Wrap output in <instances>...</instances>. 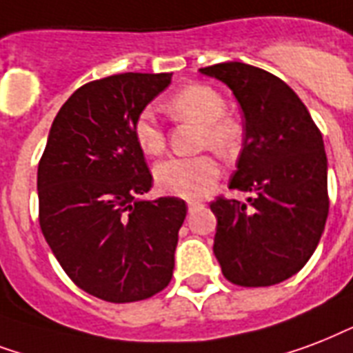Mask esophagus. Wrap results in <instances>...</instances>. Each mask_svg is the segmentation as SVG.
<instances>
[{"mask_svg": "<svg viewBox=\"0 0 353 353\" xmlns=\"http://www.w3.org/2000/svg\"><path fill=\"white\" fill-rule=\"evenodd\" d=\"M201 206H202L201 202H195V201L188 202V208H190V212H195V210H199Z\"/></svg>", "mask_w": 353, "mask_h": 353, "instance_id": "34e87169", "label": "esophagus"}]
</instances>
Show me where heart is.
Returning a JSON list of instances; mask_svg holds the SVG:
<instances>
[{
    "instance_id": "1",
    "label": "heart",
    "mask_w": 353,
    "mask_h": 353,
    "mask_svg": "<svg viewBox=\"0 0 353 353\" xmlns=\"http://www.w3.org/2000/svg\"><path fill=\"white\" fill-rule=\"evenodd\" d=\"M174 119H190L201 125L199 147H210L223 157L237 151L241 132L226 114L225 97L208 84H188L165 103ZM132 138L145 154L165 149V134L151 110H141L132 121ZM219 163L210 154L193 158H168L154 168V182L169 195L201 199L219 179Z\"/></svg>"
}]
</instances>
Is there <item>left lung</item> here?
Here are the masks:
<instances>
[{
  "label": "left lung",
  "mask_w": 353,
  "mask_h": 353,
  "mask_svg": "<svg viewBox=\"0 0 353 353\" xmlns=\"http://www.w3.org/2000/svg\"><path fill=\"white\" fill-rule=\"evenodd\" d=\"M234 92L245 138L230 190L217 196L214 254L228 281L267 288L296 274L321 241L330 210L322 134L300 97L281 79L243 62L201 68Z\"/></svg>",
  "instance_id": "obj_1"
}]
</instances>
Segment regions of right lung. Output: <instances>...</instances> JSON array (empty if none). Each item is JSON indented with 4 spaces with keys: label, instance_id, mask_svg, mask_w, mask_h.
Instances as JSON below:
<instances>
[{
    "label": "right lung",
    "instance_id": "obj_1",
    "mask_svg": "<svg viewBox=\"0 0 353 353\" xmlns=\"http://www.w3.org/2000/svg\"><path fill=\"white\" fill-rule=\"evenodd\" d=\"M173 73H119L65 101L38 163V219L72 281L127 304L168 288L188 206L179 196L141 201L152 185L132 121Z\"/></svg>",
    "mask_w": 353,
    "mask_h": 353
}]
</instances>
